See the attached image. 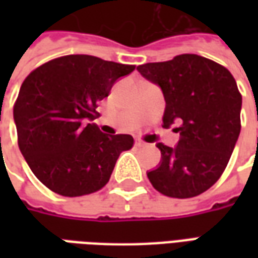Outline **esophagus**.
Segmentation results:
<instances>
[{
	"instance_id": "1",
	"label": "esophagus",
	"mask_w": 258,
	"mask_h": 258,
	"mask_svg": "<svg viewBox=\"0 0 258 258\" xmlns=\"http://www.w3.org/2000/svg\"><path fill=\"white\" fill-rule=\"evenodd\" d=\"M135 145L140 146V148H142V146H148V144H146V142H144V141L137 140V141H135Z\"/></svg>"
}]
</instances>
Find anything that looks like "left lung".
Here are the masks:
<instances>
[{
  "instance_id": "8db88e82",
  "label": "left lung",
  "mask_w": 258,
  "mask_h": 258,
  "mask_svg": "<svg viewBox=\"0 0 258 258\" xmlns=\"http://www.w3.org/2000/svg\"><path fill=\"white\" fill-rule=\"evenodd\" d=\"M137 70L162 90L163 127L177 124L179 133L174 148L156 144L162 159L148 178L170 198L203 194L221 177L239 138L242 95L236 81L228 69L194 53Z\"/></svg>"
}]
</instances>
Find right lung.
Returning <instances> with one entry per match:
<instances>
[{"mask_svg": "<svg viewBox=\"0 0 258 258\" xmlns=\"http://www.w3.org/2000/svg\"><path fill=\"white\" fill-rule=\"evenodd\" d=\"M135 66L91 55H68L33 70L14 106L18 144L37 178L62 196H83L107 184L128 134H103L91 121L98 102Z\"/></svg>", "mask_w": 258, "mask_h": 258, "instance_id": "right-lung-1", "label": "right lung"}]
</instances>
